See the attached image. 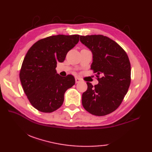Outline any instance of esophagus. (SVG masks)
I'll return each instance as SVG.
<instances>
[{
	"label": "esophagus",
	"instance_id": "34e87169",
	"mask_svg": "<svg viewBox=\"0 0 152 152\" xmlns=\"http://www.w3.org/2000/svg\"><path fill=\"white\" fill-rule=\"evenodd\" d=\"M75 81H76V83H79V82H81V79L79 78H76Z\"/></svg>",
	"mask_w": 152,
	"mask_h": 152
}]
</instances>
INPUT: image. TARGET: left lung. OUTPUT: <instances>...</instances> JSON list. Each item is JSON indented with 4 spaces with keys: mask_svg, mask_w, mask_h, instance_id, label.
I'll use <instances>...</instances> for the list:
<instances>
[{
    "mask_svg": "<svg viewBox=\"0 0 152 152\" xmlns=\"http://www.w3.org/2000/svg\"><path fill=\"white\" fill-rule=\"evenodd\" d=\"M80 42L93 55L91 69L99 83L87 82L82 94V105L95 115H105L118 108L131 83V64L127 53L115 41L103 35L80 36ZM101 76V78L98 76Z\"/></svg>",
    "mask_w": 152,
    "mask_h": 152,
    "instance_id": "left-lung-1",
    "label": "left lung"
}]
</instances>
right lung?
<instances>
[{"instance_id": "obj_1", "label": "right lung", "mask_w": 152, "mask_h": 152, "mask_svg": "<svg viewBox=\"0 0 152 152\" xmlns=\"http://www.w3.org/2000/svg\"><path fill=\"white\" fill-rule=\"evenodd\" d=\"M79 37L58 34L43 38L25 55L19 78L28 101L38 110L50 113L60 108L64 93L75 84L73 76H61L56 69L78 43Z\"/></svg>"}]
</instances>
